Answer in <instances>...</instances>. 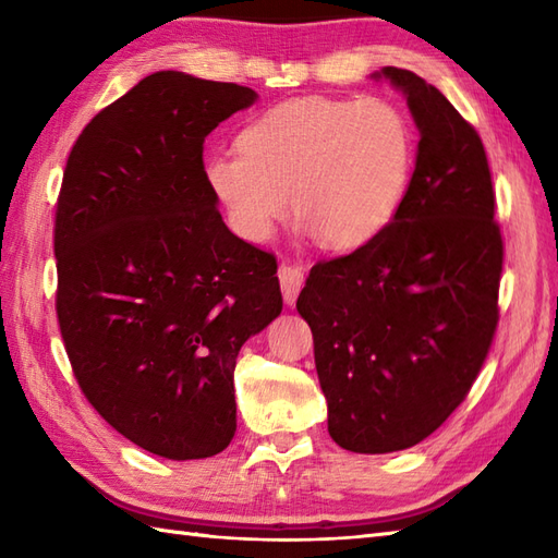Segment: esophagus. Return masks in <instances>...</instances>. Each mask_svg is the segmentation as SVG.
Wrapping results in <instances>:
<instances>
[{
	"instance_id": "34e87169",
	"label": "esophagus",
	"mask_w": 558,
	"mask_h": 558,
	"mask_svg": "<svg viewBox=\"0 0 558 558\" xmlns=\"http://www.w3.org/2000/svg\"><path fill=\"white\" fill-rule=\"evenodd\" d=\"M278 278H280V290H282V300H286V304H294V300H298L300 290L304 288V272L300 268L294 266H288L282 264L280 270H278Z\"/></svg>"
}]
</instances>
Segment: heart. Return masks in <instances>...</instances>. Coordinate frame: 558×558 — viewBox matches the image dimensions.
<instances>
[{"label":"heart","mask_w":558,"mask_h":558,"mask_svg":"<svg viewBox=\"0 0 558 558\" xmlns=\"http://www.w3.org/2000/svg\"><path fill=\"white\" fill-rule=\"evenodd\" d=\"M240 150L213 153L206 182L242 240L266 242L290 213L333 252H352L393 220L405 196L412 138L378 98L306 96L256 114Z\"/></svg>","instance_id":"obj_1"}]
</instances>
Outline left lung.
I'll return each instance as SVG.
<instances>
[{"instance_id":"left-lung-1","label":"left lung","mask_w":558,"mask_h":558,"mask_svg":"<svg viewBox=\"0 0 558 558\" xmlns=\"http://www.w3.org/2000/svg\"><path fill=\"white\" fill-rule=\"evenodd\" d=\"M420 129L400 208L372 242L318 260L298 312L312 328L328 434L352 453L424 441L475 384L499 324L501 230L475 126L432 83L384 66Z\"/></svg>"}]
</instances>
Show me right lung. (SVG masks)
Listing matches in <instances>:
<instances>
[{
  "instance_id": "right-lung-1",
  "label": "right lung",
  "mask_w": 558,
  "mask_h": 558,
  "mask_svg": "<svg viewBox=\"0 0 558 558\" xmlns=\"http://www.w3.org/2000/svg\"><path fill=\"white\" fill-rule=\"evenodd\" d=\"M256 98L156 71L66 160L54 256L71 369L105 422L160 458L230 446L236 354L282 312L276 256L228 230L204 168L206 136Z\"/></svg>"
}]
</instances>
